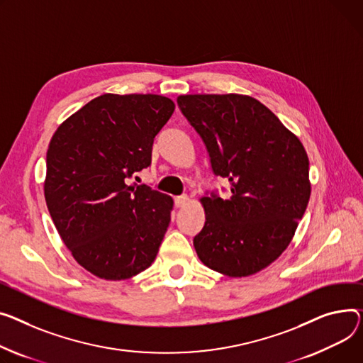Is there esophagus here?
Masks as SVG:
<instances>
[{
	"instance_id": "esophagus-1",
	"label": "esophagus",
	"mask_w": 363,
	"mask_h": 363,
	"mask_svg": "<svg viewBox=\"0 0 363 363\" xmlns=\"http://www.w3.org/2000/svg\"><path fill=\"white\" fill-rule=\"evenodd\" d=\"M189 199L188 196H179V197H175V206L177 207H185L188 204Z\"/></svg>"
}]
</instances>
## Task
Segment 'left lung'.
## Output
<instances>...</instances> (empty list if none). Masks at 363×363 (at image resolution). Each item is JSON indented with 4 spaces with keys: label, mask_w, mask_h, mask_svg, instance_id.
<instances>
[{
    "label": "left lung",
    "mask_w": 363,
    "mask_h": 363,
    "mask_svg": "<svg viewBox=\"0 0 363 363\" xmlns=\"http://www.w3.org/2000/svg\"><path fill=\"white\" fill-rule=\"evenodd\" d=\"M178 105L206 143L213 172L230 182L228 199H200L206 223L196 252L217 273L252 276L283 254L306 210V150L252 96L181 94Z\"/></svg>",
    "instance_id": "obj_1"
}]
</instances>
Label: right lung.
<instances>
[{"label": "right lung", "mask_w": 363, "mask_h": 363, "mask_svg": "<svg viewBox=\"0 0 363 363\" xmlns=\"http://www.w3.org/2000/svg\"><path fill=\"white\" fill-rule=\"evenodd\" d=\"M174 111L162 94L105 93L68 116L50 141L48 210L71 255L96 277L131 279L157 255L174 200L127 178L150 164L153 140Z\"/></svg>", "instance_id": "1"}]
</instances>
